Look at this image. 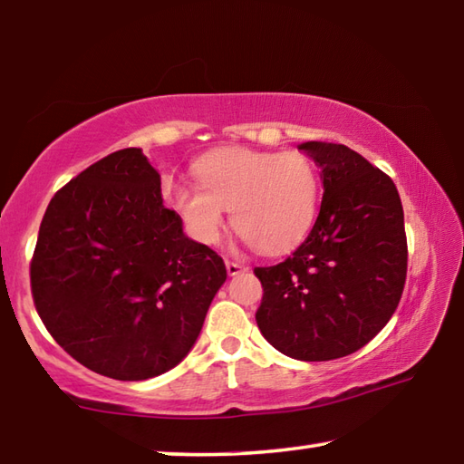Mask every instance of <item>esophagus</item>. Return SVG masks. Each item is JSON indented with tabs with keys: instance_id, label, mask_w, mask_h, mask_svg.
<instances>
[{
	"instance_id": "esophagus-1",
	"label": "esophagus",
	"mask_w": 464,
	"mask_h": 464,
	"mask_svg": "<svg viewBox=\"0 0 464 464\" xmlns=\"http://www.w3.org/2000/svg\"><path fill=\"white\" fill-rule=\"evenodd\" d=\"M227 272H229V276H237V274L246 272L247 266H243L241 262H235V260H227Z\"/></svg>"
}]
</instances>
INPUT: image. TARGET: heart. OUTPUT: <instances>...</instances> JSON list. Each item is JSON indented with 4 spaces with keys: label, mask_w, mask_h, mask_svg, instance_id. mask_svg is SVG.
I'll list each match as a JSON object with an SVG mask.
<instances>
[{
    "label": "heart",
    "mask_w": 464,
    "mask_h": 464,
    "mask_svg": "<svg viewBox=\"0 0 464 464\" xmlns=\"http://www.w3.org/2000/svg\"><path fill=\"white\" fill-rule=\"evenodd\" d=\"M200 186L178 184L174 207L202 246H215L231 225L262 254L293 249L309 233L319 207V176L307 155L223 149L196 163Z\"/></svg>",
    "instance_id": "obj_1"
}]
</instances>
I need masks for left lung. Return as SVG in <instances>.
Here are the masks:
<instances>
[{
	"mask_svg": "<svg viewBox=\"0 0 464 464\" xmlns=\"http://www.w3.org/2000/svg\"><path fill=\"white\" fill-rule=\"evenodd\" d=\"M321 168L324 200L307 239L285 262L256 268V311L274 348L325 362L366 345L389 324L407 276L401 198L392 179L345 145H298Z\"/></svg>",
	"mask_w": 464,
	"mask_h": 464,
	"instance_id": "left-lung-1",
	"label": "left lung"
}]
</instances>
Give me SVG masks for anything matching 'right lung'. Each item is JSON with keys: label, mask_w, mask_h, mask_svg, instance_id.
Returning <instances> with one entry per match:
<instances>
[{"label": "right lung", "mask_w": 464, "mask_h": 464, "mask_svg": "<svg viewBox=\"0 0 464 464\" xmlns=\"http://www.w3.org/2000/svg\"><path fill=\"white\" fill-rule=\"evenodd\" d=\"M223 257L188 239L137 147L83 169L46 207L30 262L34 307L63 350L116 381L168 372L190 352Z\"/></svg>", "instance_id": "obj_1"}]
</instances>
